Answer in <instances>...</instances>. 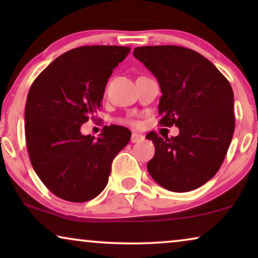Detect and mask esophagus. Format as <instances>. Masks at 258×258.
Masks as SVG:
<instances>
[{"mask_svg": "<svg viewBox=\"0 0 258 258\" xmlns=\"http://www.w3.org/2000/svg\"><path fill=\"white\" fill-rule=\"evenodd\" d=\"M144 140V136L141 135V134H137V133H133L132 134V143H137V142H141V141Z\"/></svg>", "mask_w": 258, "mask_h": 258, "instance_id": "esophagus-1", "label": "esophagus"}]
</instances>
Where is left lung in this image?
I'll return each mask as SVG.
<instances>
[{
    "mask_svg": "<svg viewBox=\"0 0 258 258\" xmlns=\"http://www.w3.org/2000/svg\"><path fill=\"white\" fill-rule=\"evenodd\" d=\"M133 54L161 87L160 124L179 129L171 139L148 134L155 146L148 171L170 191L200 188L216 175L234 135L230 83L209 59L191 49L147 45L135 48Z\"/></svg>",
    "mask_w": 258,
    "mask_h": 258,
    "instance_id": "obj_1",
    "label": "left lung"
}]
</instances>
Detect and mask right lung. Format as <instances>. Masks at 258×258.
I'll return each mask as SVG.
<instances>
[{
    "mask_svg": "<svg viewBox=\"0 0 258 258\" xmlns=\"http://www.w3.org/2000/svg\"><path fill=\"white\" fill-rule=\"evenodd\" d=\"M129 47L84 45L54 59L31 84L24 119L28 154L35 172L59 199L86 202L103 191L116 155L132 132L103 129L95 140L81 126L101 108L108 79Z\"/></svg>",
    "mask_w": 258,
    "mask_h": 258,
    "instance_id": "obj_1",
    "label": "right lung"
}]
</instances>
